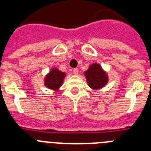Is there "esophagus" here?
Instances as JSON below:
<instances>
[{
	"label": "esophagus",
	"mask_w": 151,
	"mask_h": 151,
	"mask_svg": "<svg viewBox=\"0 0 151 151\" xmlns=\"http://www.w3.org/2000/svg\"><path fill=\"white\" fill-rule=\"evenodd\" d=\"M73 73H74L75 75H78V70L77 68H75V69H73Z\"/></svg>",
	"instance_id": "1"
}]
</instances>
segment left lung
<instances>
[{"label":"left lung","instance_id":"8db88e82","mask_svg":"<svg viewBox=\"0 0 151 151\" xmlns=\"http://www.w3.org/2000/svg\"><path fill=\"white\" fill-rule=\"evenodd\" d=\"M88 85L94 89H99L106 85L108 78L99 64L94 63L85 73Z\"/></svg>","mask_w":151,"mask_h":151}]
</instances>
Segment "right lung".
<instances>
[{"mask_svg":"<svg viewBox=\"0 0 151 151\" xmlns=\"http://www.w3.org/2000/svg\"><path fill=\"white\" fill-rule=\"evenodd\" d=\"M66 74L56 68L50 70L45 79V85L47 88L52 90H57L63 84Z\"/></svg>","mask_w":151,"mask_h":151,"instance_id":"obj_1","label":"right lung"}]
</instances>
